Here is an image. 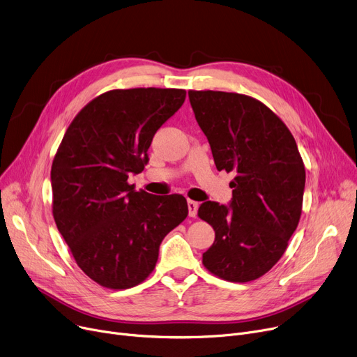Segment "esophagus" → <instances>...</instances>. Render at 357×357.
Masks as SVG:
<instances>
[{
	"label": "esophagus",
	"mask_w": 357,
	"mask_h": 357,
	"mask_svg": "<svg viewBox=\"0 0 357 357\" xmlns=\"http://www.w3.org/2000/svg\"><path fill=\"white\" fill-rule=\"evenodd\" d=\"M197 211H198V202H195L192 199H188V214H190V217H195Z\"/></svg>",
	"instance_id": "34e87169"
}]
</instances>
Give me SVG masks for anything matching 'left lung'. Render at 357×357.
Wrapping results in <instances>:
<instances>
[{"instance_id":"1","label":"left lung","mask_w":357,"mask_h":357,"mask_svg":"<svg viewBox=\"0 0 357 357\" xmlns=\"http://www.w3.org/2000/svg\"><path fill=\"white\" fill-rule=\"evenodd\" d=\"M188 96L217 169L236 174L229 207L205 201L198 208L215 231L202 264L224 280L249 282L288 248L303 211L304 162L288 127L264 102L222 91Z\"/></svg>"}]
</instances>
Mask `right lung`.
<instances>
[{
  "label": "right lung",
  "mask_w": 357,
  "mask_h": 357,
  "mask_svg": "<svg viewBox=\"0 0 357 357\" xmlns=\"http://www.w3.org/2000/svg\"><path fill=\"white\" fill-rule=\"evenodd\" d=\"M185 89H112L88 102L68 127L52 163L53 218L82 272L127 289L153 272L165 236L188 215L182 195H152L127 182L149 162L160 126Z\"/></svg>",
  "instance_id": "obj_1"
}]
</instances>
